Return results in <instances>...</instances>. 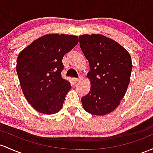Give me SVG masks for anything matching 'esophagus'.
<instances>
[{
    "instance_id": "1",
    "label": "esophagus",
    "mask_w": 153,
    "mask_h": 153,
    "mask_svg": "<svg viewBox=\"0 0 153 153\" xmlns=\"http://www.w3.org/2000/svg\"><path fill=\"white\" fill-rule=\"evenodd\" d=\"M81 79H82V78L81 77H80V78H73V80L75 81V83H77V82L80 81Z\"/></svg>"
}]
</instances>
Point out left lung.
I'll list each match as a JSON object with an SVG mask.
<instances>
[{
	"instance_id": "obj_1",
	"label": "left lung",
	"mask_w": 153,
	"mask_h": 153,
	"mask_svg": "<svg viewBox=\"0 0 153 153\" xmlns=\"http://www.w3.org/2000/svg\"><path fill=\"white\" fill-rule=\"evenodd\" d=\"M79 40L90 66L91 89L81 99L83 108L92 115H107L117 108L126 92L131 58L118 43L102 35H83Z\"/></svg>"
}]
</instances>
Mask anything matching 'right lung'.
I'll list each match as a JSON object with an SVG mask.
<instances>
[{
	"mask_svg": "<svg viewBox=\"0 0 153 153\" xmlns=\"http://www.w3.org/2000/svg\"><path fill=\"white\" fill-rule=\"evenodd\" d=\"M78 37L48 34L38 38L19 53L16 72L25 98L41 113L52 115L61 110L71 88L64 79L63 56L78 44Z\"/></svg>",
	"mask_w": 153,
	"mask_h": 153,
	"instance_id": "add662e5",
	"label": "right lung"
}]
</instances>
